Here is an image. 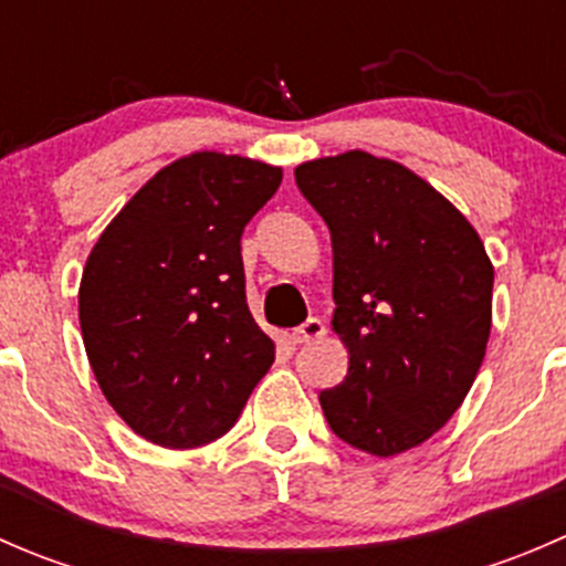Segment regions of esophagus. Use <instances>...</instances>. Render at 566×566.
Segmentation results:
<instances>
[{"instance_id":"1","label":"esophagus","mask_w":566,"mask_h":566,"mask_svg":"<svg viewBox=\"0 0 566 566\" xmlns=\"http://www.w3.org/2000/svg\"><path fill=\"white\" fill-rule=\"evenodd\" d=\"M325 334V323L319 317H310L306 323H301L298 328H293V342L295 345H304V342H315Z\"/></svg>"}]
</instances>
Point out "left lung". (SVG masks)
Returning a JSON list of instances; mask_svg holds the SVG:
<instances>
[{
	"label": "left lung",
	"instance_id": "obj_1",
	"mask_svg": "<svg viewBox=\"0 0 566 566\" xmlns=\"http://www.w3.org/2000/svg\"><path fill=\"white\" fill-rule=\"evenodd\" d=\"M334 247V331L347 375L319 391L336 438L375 458L441 430L482 367L493 265L430 182L364 150L295 169Z\"/></svg>",
	"mask_w": 566,
	"mask_h": 566
}]
</instances>
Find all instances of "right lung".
<instances>
[{
  "label": "right lung",
  "instance_id": "1",
  "mask_svg": "<svg viewBox=\"0 0 566 566\" xmlns=\"http://www.w3.org/2000/svg\"><path fill=\"white\" fill-rule=\"evenodd\" d=\"M279 182V167L193 153L147 180L95 243L78 287L84 347L108 405L145 441H216L271 369L241 235Z\"/></svg>",
  "mask_w": 566,
  "mask_h": 566
}]
</instances>
